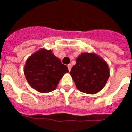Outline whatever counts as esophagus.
Wrapping results in <instances>:
<instances>
[{
	"instance_id": "34e87169",
	"label": "esophagus",
	"mask_w": 132,
	"mask_h": 132,
	"mask_svg": "<svg viewBox=\"0 0 132 132\" xmlns=\"http://www.w3.org/2000/svg\"><path fill=\"white\" fill-rule=\"evenodd\" d=\"M68 70H69V71H70V70H71V68H72V65H71V64H68Z\"/></svg>"
}]
</instances>
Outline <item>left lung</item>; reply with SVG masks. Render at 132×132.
I'll return each mask as SVG.
<instances>
[{"label":"left lung","mask_w":132,"mask_h":132,"mask_svg":"<svg viewBox=\"0 0 132 132\" xmlns=\"http://www.w3.org/2000/svg\"><path fill=\"white\" fill-rule=\"evenodd\" d=\"M70 74L79 91L94 94L102 90L110 77L107 62L94 53H82Z\"/></svg>","instance_id":"8db88e82"}]
</instances>
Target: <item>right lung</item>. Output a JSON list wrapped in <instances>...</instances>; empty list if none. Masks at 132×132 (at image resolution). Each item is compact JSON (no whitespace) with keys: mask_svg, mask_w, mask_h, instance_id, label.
Segmentation results:
<instances>
[{"mask_svg":"<svg viewBox=\"0 0 132 132\" xmlns=\"http://www.w3.org/2000/svg\"><path fill=\"white\" fill-rule=\"evenodd\" d=\"M68 67L62 64L51 50L41 48L26 61L24 74L32 88L42 93L51 92L57 87Z\"/></svg>","mask_w":132,"mask_h":132,"instance_id":"obj_1","label":"right lung"}]
</instances>
